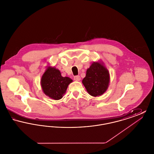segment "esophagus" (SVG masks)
<instances>
[{
	"label": "esophagus",
	"mask_w": 154,
	"mask_h": 154,
	"mask_svg": "<svg viewBox=\"0 0 154 154\" xmlns=\"http://www.w3.org/2000/svg\"><path fill=\"white\" fill-rule=\"evenodd\" d=\"M74 80L75 81H79L81 80L80 77V75H76V76H75V77H74Z\"/></svg>",
	"instance_id": "esophagus-1"
}]
</instances>
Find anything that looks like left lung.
Listing matches in <instances>:
<instances>
[{
    "instance_id": "1",
    "label": "left lung",
    "mask_w": 154,
    "mask_h": 154,
    "mask_svg": "<svg viewBox=\"0 0 154 154\" xmlns=\"http://www.w3.org/2000/svg\"><path fill=\"white\" fill-rule=\"evenodd\" d=\"M110 77L108 69L102 61L94 62L87 70L82 82L90 95H102L108 89Z\"/></svg>"
}]
</instances>
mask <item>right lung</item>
Masks as SVG:
<instances>
[{
	"instance_id": "add662e5",
	"label": "right lung",
	"mask_w": 154,
	"mask_h": 154,
	"mask_svg": "<svg viewBox=\"0 0 154 154\" xmlns=\"http://www.w3.org/2000/svg\"><path fill=\"white\" fill-rule=\"evenodd\" d=\"M72 82L70 78L62 77L58 69L49 66L42 76L40 84L45 95L58 100L63 97L69 85Z\"/></svg>"
}]
</instances>
